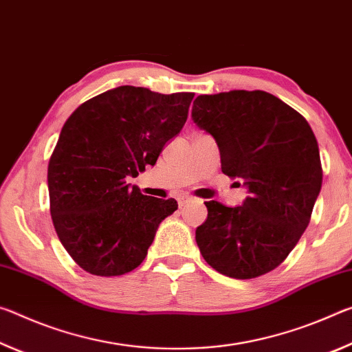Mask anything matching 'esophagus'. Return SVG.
<instances>
[{
    "label": "esophagus",
    "mask_w": 352,
    "mask_h": 352,
    "mask_svg": "<svg viewBox=\"0 0 352 352\" xmlns=\"http://www.w3.org/2000/svg\"><path fill=\"white\" fill-rule=\"evenodd\" d=\"M188 201H190L188 197H179V198H177V204H179V207H184L188 203Z\"/></svg>",
    "instance_id": "1"
}]
</instances>
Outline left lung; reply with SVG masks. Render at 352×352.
Here are the masks:
<instances>
[{
	"instance_id": "left-lung-1",
	"label": "left lung",
	"mask_w": 352,
	"mask_h": 352,
	"mask_svg": "<svg viewBox=\"0 0 352 352\" xmlns=\"http://www.w3.org/2000/svg\"><path fill=\"white\" fill-rule=\"evenodd\" d=\"M192 120L215 138L221 171L248 188L237 207L207 201L197 245L218 273L252 279L285 261L310 221L322 170L306 118L262 90L199 95Z\"/></svg>"
}]
</instances>
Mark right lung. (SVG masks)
<instances>
[{"label": "right lung", "instance_id": "1", "mask_svg": "<svg viewBox=\"0 0 352 352\" xmlns=\"http://www.w3.org/2000/svg\"><path fill=\"white\" fill-rule=\"evenodd\" d=\"M193 96L122 85L85 101L63 124L48 164L50 210L60 243L87 273L132 272L177 209L173 198L146 197L126 179L154 165L179 134Z\"/></svg>", "mask_w": 352, "mask_h": 352}]
</instances>
